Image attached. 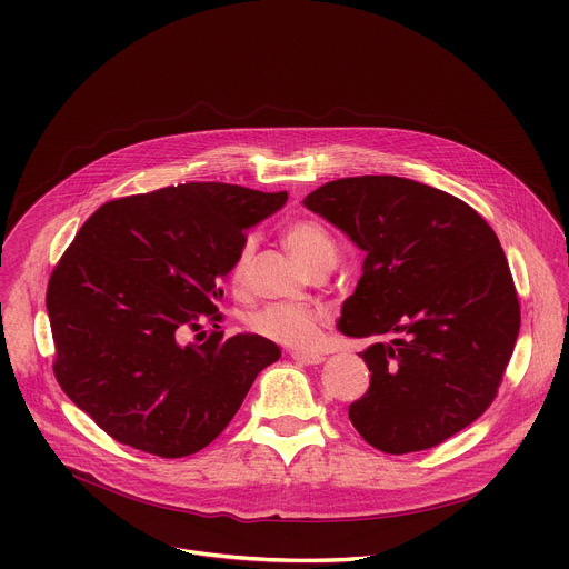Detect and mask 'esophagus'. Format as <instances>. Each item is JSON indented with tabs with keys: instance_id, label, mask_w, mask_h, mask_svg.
I'll return each instance as SVG.
<instances>
[{
	"instance_id": "1",
	"label": "esophagus",
	"mask_w": 569,
	"mask_h": 569,
	"mask_svg": "<svg viewBox=\"0 0 569 569\" xmlns=\"http://www.w3.org/2000/svg\"><path fill=\"white\" fill-rule=\"evenodd\" d=\"M292 360L295 362H299V365H308V367H315V365H321L323 360H327V358H323V356H319V353H292Z\"/></svg>"
}]
</instances>
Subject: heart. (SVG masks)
I'll return each instance as SVG.
<instances>
[{
  "label": "heart",
  "instance_id": "obj_1",
  "mask_svg": "<svg viewBox=\"0 0 569 569\" xmlns=\"http://www.w3.org/2000/svg\"><path fill=\"white\" fill-rule=\"evenodd\" d=\"M283 240L292 254L312 272L329 270L338 259L336 238L315 216H301L283 227ZM254 259V240L240 242L229 266V283L233 290H246L250 283V268ZM250 329L277 345L295 351H310L317 347L323 327H327V312L315 306L301 303H270L250 317Z\"/></svg>",
  "mask_w": 569,
  "mask_h": 569
}]
</instances>
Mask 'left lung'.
<instances>
[{"mask_svg":"<svg viewBox=\"0 0 569 569\" xmlns=\"http://www.w3.org/2000/svg\"><path fill=\"white\" fill-rule=\"evenodd\" d=\"M303 204L367 252L340 331L389 338L360 353L371 382L349 405L353 428L387 455L448 441L496 400L520 331L496 231L463 200L396 176L333 180Z\"/></svg>","mask_w":569,"mask_h":569,"instance_id":"left-lung-1","label":"left lung"}]
</instances>
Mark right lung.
<instances>
[{"instance_id":"1","label":"right lung","mask_w":569,"mask_h":569,"mask_svg":"<svg viewBox=\"0 0 569 569\" xmlns=\"http://www.w3.org/2000/svg\"><path fill=\"white\" fill-rule=\"evenodd\" d=\"M286 198L189 182L110 200L78 229L47 286L53 373L114 441L164 459L193 455L279 360L261 336L224 338L216 301L248 229ZM204 322L217 331L184 346Z\"/></svg>"}]
</instances>
